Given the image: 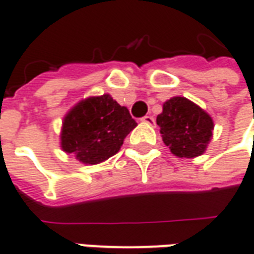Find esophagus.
Segmentation results:
<instances>
[{"label":"esophagus","instance_id":"esophagus-1","mask_svg":"<svg viewBox=\"0 0 254 254\" xmlns=\"http://www.w3.org/2000/svg\"><path fill=\"white\" fill-rule=\"evenodd\" d=\"M141 122L145 124H149V126H153L154 124V118L153 116H143L141 119Z\"/></svg>","mask_w":254,"mask_h":254}]
</instances>
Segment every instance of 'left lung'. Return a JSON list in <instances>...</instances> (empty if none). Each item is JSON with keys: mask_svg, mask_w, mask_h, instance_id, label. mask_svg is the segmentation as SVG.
<instances>
[{"mask_svg": "<svg viewBox=\"0 0 254 254\" xmlns=\"http://www.w3.org/2000/svg\"><path fill=\"white\" fill-rule=\"evenodd\" d=\"M163 141L178 157H197L206 149L213 122L208 113L185 97H174L157 116Z\"/></svg>", "mask_w": 254, "mask_h": 254, "instance_id": "left-lung-1", "label": "left lung"}]
</instances>
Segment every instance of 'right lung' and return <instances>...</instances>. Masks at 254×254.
I'll return each mask as SVG.
<instances>
[{"label":"right lung","mask_w":254,"mask_h":254,"mask_svg":"<svg viewBox=\"0 0 254 254\" xmlns=\"http://www.w3.org/2000/svg\"><path fill=\"white\" fill-rule=\"evenodd\" d=\"M136 122L109 94L90 97L69 111L63 123L61 147L83 164H98L119 152Z\"/></svg>","instance_id":"obj_1"}]
</instances>
